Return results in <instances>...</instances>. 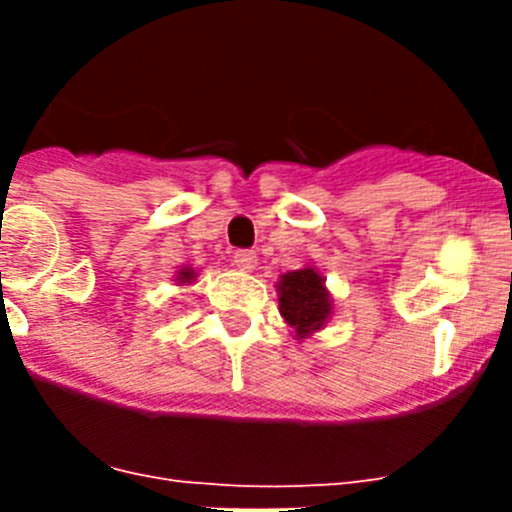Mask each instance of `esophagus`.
Listing matches in <instances>:
<instances>
[{
    "label": "esophagus",
    "instance_id": "obj_1",
    "mask_svg": "<svg viewBox=\"0 0 512 512\" xmlns=\"http://www.w3.org/2000/svg\"><path fill=\"white\" fill-rule=\"evenodd\" d=\"M233 264L238 266L241 271H251V269H256V264H259V256H256L253 251H235Z\"/></svg>",
    "mask_w": 512,
    "mask_h": 512
}]
</instances>
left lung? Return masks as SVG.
I'll return each mask as SVG.
<instances>
[{
  "label": "left lung",
  "instance_id": "obj_1",
  "mask_svg": "<svg viewBox=\"0 0 512 512\" xmlns=\"http://www.w3.org/2000/svg\"><path fill=\"white\" fill-rule=\"evenodd\" d=\"M277 292L279 312L297 341L323 330L333 315V297L325 287L323 274L315 266L307 264L302 269L282 274L277 282Z\"/></svg>",
  "mask_w": 512,
  "mask_h": 512
}]
</instances>
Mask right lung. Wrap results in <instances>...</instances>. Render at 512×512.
Returning <instances> with one entry per match:
<instances>
[{"label": "right lung", "mask_w": 512, "mask_h": 512, "mask_svg": "<svg viewBox=\"0 0 512 512\" xmlns=\"http://www.w3.org/2000/svg\"><path fill=\"white\" fill-rule=\"evenodd\" d=\"M197 279V271L192 266H182V269L176 271V282L179 284H192Z\"/></svg>", "instance_id": "obj_1"}]
</instances>
